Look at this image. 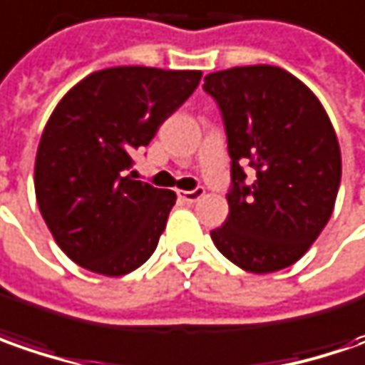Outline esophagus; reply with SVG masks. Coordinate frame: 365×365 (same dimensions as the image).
Instances as JSON below:
<instances>
[{
    "mask_svg": "<svg viewBox=\"0 0 365 365\" xmlns=\"http://www.w3.org/2000/svg\"><path fill=\"white\" fill-rule=\"evenodd\" d=\"M206 194L204 187H195V190H190V192H178V195L182 197L185 204H195L197 200H202Z\"/></svg>",
    "mask_w": 365,
    "mask_h": 365,
    "instance_id": "1",
    "label": "esophagus"
}]
</instances>
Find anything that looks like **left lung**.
<instances>
[{
  "mask_svg": "<svg viewBox=\"0 0 365 365\" xmlns=\"http://www.w3.org/2000/svg\"><path fill=\"white\" fill-rule=\"evenodd\" d=\"M232 159L228 218L210 236L248 272L295 264L331 218L341 180L337 135L319 98L291 72L257 64L212 72ZM255 170L245 183L244 165Z\"/></svg>",
  "mask_w": 365,
  "mask_h": 365,
  "instance_id": "left-lung-1",
  "label": "left lung"
}]
</instances>
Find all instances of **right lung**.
<instances>
[{"mask_svg":"<svg viewBox=\"0 0 365 365\" xmlns=\"http://www.w3.org/2000/svg\"><path fill=\"white\" fill-rule=\"evenodd\" d=\"M200 78V70H98L50 115L36 153V200L56 245L82 269L123 277L158 248L175 194L135 180L131 155Z\"/></svg>","mask_w":365,"mask_h":365,"instance_id":"obj_1","label":"right lung"}]
</instances>
